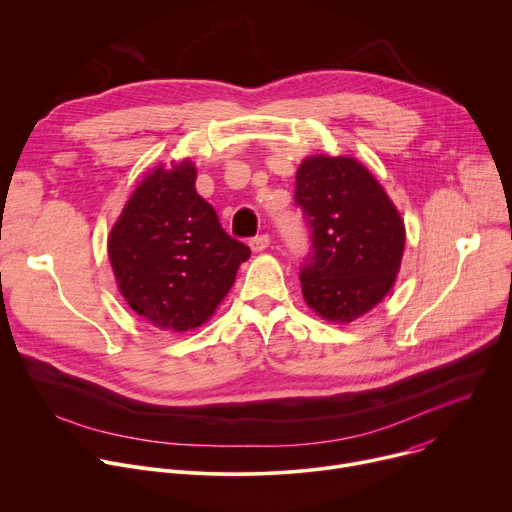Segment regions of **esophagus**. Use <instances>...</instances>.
I'll return each instance as SVG.
<instances>
[{
	"label": "esophagus",
	"instance_id": "esophagus-1",
	"mask_svg": "<svg viewBox=\"0 0 512 512\" xmlns=\"http://www.w3.org/2000/svg\"><path fill=\"white\" fill-rule=\"evenodd\" d=\"M268 244H270V238H268L266 234L254 236V238L250 240V248H252V252H262V250H266V248H268Z\"/></svg>",
	"mask_w": 512,
	"mask_h": 512
}]
</instances>
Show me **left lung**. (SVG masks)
Listing matches in <instances>:
<instances>
[{
	"label": "left lung",
	"instance_id": "8db88e82",
	"mask_svg": "<svg viewBox=\"0 0 512 512\" xmlns=\"http://www.w3.org/2000/svg\"><path fill=\"white\" fill-rule=\"evenodd\" d=\"M309 230L301 268L305 303L331 323H350L392 289L405 223L370 170L352 156H309L295 181Z\"/></svg>",
	"mask_w": 512,
	"mask_h": 512
}]
</instances>
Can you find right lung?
<instances>
[{"label": "right lung", "instance_id": "obj_1", "mask_svg": "<svg viewBox=\"0 0 512 512\" xmlns=\"http://www.w3.org/2000/svg\"><path fill=\"white\" fill-rule=\"evenodd\" d=\"M195 181L191 160L154 168L107 242L120 293L132 311L166 331L203 325L250 258L246 244L225 234Z\"/></svg>", "mask_w": 512, "mask_h": 512}]
</instances>
